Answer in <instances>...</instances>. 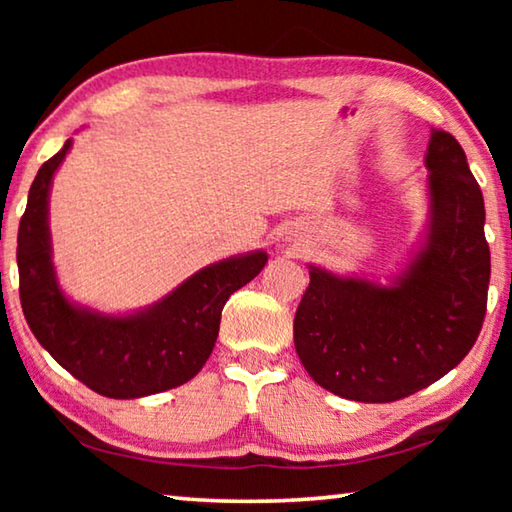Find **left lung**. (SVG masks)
I'll return each mask as SVG.
<instances>
[{"mask_svg": "<svg viewBox=\"0 0 512 512\" xmlns=\"http://www.w3.org/2000/svg\"><path fill=\"white\" fill-rule=\"evenodd\" d=\"M427 221L384 282L309 264L293 343L309 377L352 402H395L445 377L481 332L490 282L485 207L465 151L431 128Z\"/></svg>", "mask_w": 512, "mask_h": 512, "instance_id": "1", "label": "left lung"}]
</instances>
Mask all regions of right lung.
<instances>
[{
	"instance_id": "1",
	"label": "right lung",
	"mask_w": 512,
	"mask_h": 512,
	"mask_svg": "<svg viewBox=\"0 0 512 512\" xmlns=\"http://www.w3.org/2000/svg\"><path fill=\"white\" fill-rule=\"evenodd\" d=\"M74 140L38 169L17 230V271L24 318L33 336L94 393L135 400L185 384L210 359L221 311L232 293L262 273L266 250L203 266L167 296L133 311L81 305L60 287L49 228L54 176Z\"/></svg>"
}]
</instances>
